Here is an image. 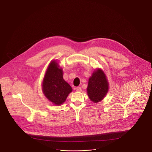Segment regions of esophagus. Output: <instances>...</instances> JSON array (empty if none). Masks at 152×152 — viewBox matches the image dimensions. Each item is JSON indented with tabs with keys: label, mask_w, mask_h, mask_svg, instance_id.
Masks as SVG:
<instances>
[{
	"label": "esophagus",
	"mask_w": 152,
	"mask_h": 152,
	"mask_svg": "<svg viewBox=\"0 0 152 152\" xmlns=\"http://www.w3.org/2000/svg\"><path fill=\"white\" fill-rule=\"evenodd\" d=\"M81 90H82V89H81V88L80 87L76 88V91L77 92H81Z\"/></svg>",
	"instance_id": "1"
}]
</instances>
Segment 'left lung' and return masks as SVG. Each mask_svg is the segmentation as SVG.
<instances>
[{
	"mask_svg": "<svg viewBox=\"0 0 152 152\" xmlns=\"http://www.w3.org/2000/svg\"><path fill=\"white\" fill-rule=\"evenodd\" d=\"M108 89V82L105 73L101 69H97L88 81L87 94L89 99L94 102H100L107 94Z\"/></svg>",
	"mask_w": 152,
	"mask_h": 152,
	"instance_id": "left-lung-1",
	"label": "left lung"
}]
</instances>
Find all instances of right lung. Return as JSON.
<instances>
[{
	"mask_svg": "<svg viewBox=\"0 0 152 152\" xmlns=\"http://www.w3.org/2000/svg\"><path fill=\"white\" fill-rule=\"evenodd\" d=\"M45 96L56 105L65 102L72 88L63 79L62 68L55 60L51 61L44 77L42 84Z\"/></svg>",
	"mask_w": 152,
	"mask_h": 152,
	"instance_id": "right-lung-1",
	"label": "right lung"
}]
</instances>
